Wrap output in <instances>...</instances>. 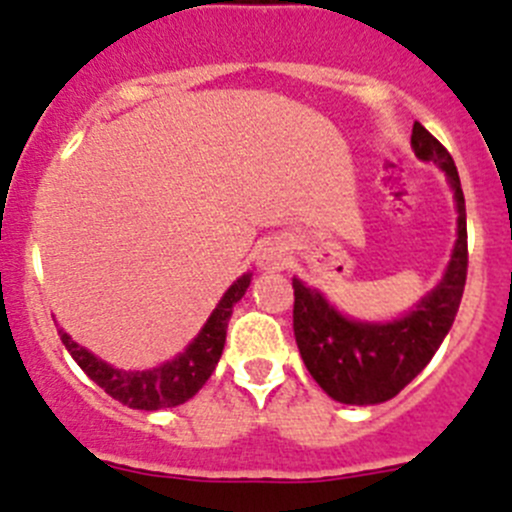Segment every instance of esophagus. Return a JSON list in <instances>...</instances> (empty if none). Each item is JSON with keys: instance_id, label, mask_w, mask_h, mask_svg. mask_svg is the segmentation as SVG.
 Segmentation results:
<instances>
[{"instance_id": "1", "label": "esophagus", "mask_w": 512, "mask_h": 512, "mask_svg": "<svg viewBox=\"0 0 512 512\" xmlns=\"http://www.w3.org/2000/svg\"><path fill=\"white\" fill-rule=\"evenodd\" d=\"M256 264H259V269L264 271H281L286 266V253L284 248H281V243H264V246L259 248V256H256Z\"/></svg>"}]
</instances>
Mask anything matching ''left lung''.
<instances>
[{
    "mask_svg": "<svg viewBox=\"0 0 512 512\" xmlns=\"http://www.w3.org/2000/svg\"><path fill=\"white\" fill-rule=\"evenodd\" d=\"M412 150L447 175L457 206V241L440 284L415 309L392 321L349 319L319 289L294 279V337L321 389L344 405H379L399 394L430 364L460 309L467 279L465 196L455 160L420 123Z\"/></svg>",
    "mask_w": 512,
    "mask_h": 512,
    "instance_id": "obj_1",
    "label": "left lung"
}]
</instances>
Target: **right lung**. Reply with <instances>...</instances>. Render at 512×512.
I'll return each instance as SVG.
<instances>
[{
	"label": "right lung",
	"mask_w": 512,
	"mask_h": 512,
	"mask_svg": "<svg viewBox=\"0 0 512 512\" xmlns=\"http://www.w3.org/2000/svg\"><path fill=\"white\" fill-rule=\"evenodd\" d=\"M248 284H251V274H243L228 286L226 294L211 311L208 321L198 332V337L188 344L178 357L170 362H163L160 367L143 369V372H125V369L113 367V364L102 362L100 357L90 352V349L80 347L75 339L60 329V339L65 344L67 352L72 354L82 372L105 389L107 394L123 405L133 407V410H163V407H178L193 397L208 377L216 369L218 359L223 354V344H226V329L228 319L233 314V306L241 301L246 294Z\"/></svg>",
	"instance_id": "obj_1"
}]
</instances>
